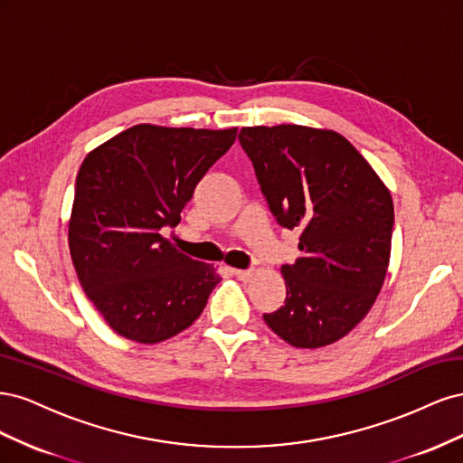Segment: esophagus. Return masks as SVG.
I'll return each instance as SVG.
<instances>
[{"label": "esophagus", "mask_w": 463, "mask_h": 463, "mask_svg": "<svg viewBox=\"0 0 463 463\" xmlns=\"http://www.w3.org/2000/svg\"><path fill=\"white\" fill-rule=\"evenodd\" d=\"M233 274L237 276V279H241V282H249L250 278H253V270H233Z\"/></svg>", "instance_id": "1"}]
</instances>
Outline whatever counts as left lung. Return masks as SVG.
I'll return each instance as SVG.
<instances>
[{
	"instance_id": "obj_1",
	"label": "left lung",
	"mask_w": 463,
	"mask_h": 463,
	"mask_svg": "<svg viewBox=\"0 0 463 463\" xmlns=\"http://www.w3.org/2000/svg\"><path fill=\"white\" fill-rule=\"evenodd\" d=\"M240 143L276 222L301 232V255L282 266L286 301L262 318L293 347L338 342L384 284L394 228L390 191L335 131L260 125L243 128Z\"/></svg>"
}]
</instances>
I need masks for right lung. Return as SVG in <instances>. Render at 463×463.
<instances>
[{
  "label": "right lung",
  "mask_w": 463,
  "mask_h": 463,
  "mask_svg": "<svg viewBox=\"0 0 463 463\" xmlns=\"http://www.w3.org/2000/svg\"><path fill=\"white\" fill-rule=\"evenodd\" d=\"M237 129L135 125L80 164L69 250L87 298L111 330L158 344L191 326L220 282L162 237Z\"/></svg>",
  "instance_id": "right-lung-1"
}]
</instances>
